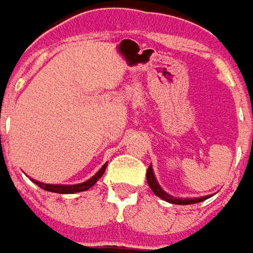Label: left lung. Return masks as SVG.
I'll list each match as a JSON object with an SVG mask.
<instances>
[{"instance_id":"1","label":"left lung","mask_w":253,"mask_h":253,"mask_svg":"<svg viewBox=\"0 0 253 253\" xmlns=\"http://www.w3.org/2000/svg\"><path fill=\"white\" fill-rule=\"evenodd\" d=\"M147 182H148V186L151 188V191L162 200L170 203V204H177V206H189V204H195V203H201L207 198H210L208 195L207 197H201V198H173L172 195H169L168 192H165L162 189V186L159 185V182L156 180V176L153 173V168L151 165L148 166L147 169Z\"/></svg>"}]
</instances>
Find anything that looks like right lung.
I'll return each instance as SVG.
<instances>
[{
  "label": "right lung",
  "instance_id": "add662e5",
  "mask_svg": "<svg viewBox=\"0 0 253 253\" xmlns=\"http://www.w3.org/2000/svg\"><path fill=\"white\" fill-rule=\"evenodd\" d=\"M106 170V165L102 166V169L94 174L93 177H90L88 180L83 182V183H77V185H50V183H43V182H39V180H33L39 188L49 191V192H56V194H76V192H83V191H87L88 188H91L100 177L102 174L105 173Z\"/></svg>",
  "mask_w": 253,
  "mask_h": 253
}]
</instances>
